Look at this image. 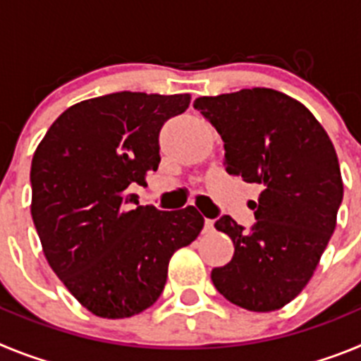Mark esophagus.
I'll use <instances>...</instances> for the list:
<instances>
[{"mask_svg": "<svg viewBox=\"0 0 361 361\" xmlns=\"http://www.w3.org/2000/svg\"><path fill=\"white\" fill-rule=\"evenodd\" d=\"M215 220H212V219H206L204 220V231L206 233H209V231H213V229H215Z\"/></svg>", "mask_w": 361, "mask_h": 361, "instance_id": "esophagus-1", "label": "esophagus"}]
</instances>
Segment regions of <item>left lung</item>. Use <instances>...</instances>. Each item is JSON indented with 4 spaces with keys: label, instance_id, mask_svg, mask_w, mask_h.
<instances>
[{
    "label": "left lung",
    "instance_id": "8db88e82",
    "mask_svg": "<svg viewBox=\"0 0 361 361\" xmlns=\"http://www.w3.org/2000/svg\"><path fill=\"white\" fill-rule=\"evenodd\" d=\"M224 141L229 175L260 184L245 231L229 215L215 222L233 240L231 262L212 271L231 304L267 312L307 286L336 228L343 183L329 135L302 103L271 88L195 99Z\"/></svg>",
    "mask_w": 361,
    "mask_h": 361
}]
</instances>
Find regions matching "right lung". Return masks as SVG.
Returning <instances> with one entry per match:
<instances>
[{"instance_id": "1", "label": "right lung", "mask_w": 361, "mask_h": 361, "mask_svg": "<svg viewBox=\"0 0 361 361\" xmlns=\"http://www.w3.org/2000/svg\"><path fill=\"white\" fill-rule=\"evenodd\" d=\"M190 94L117 92L54 121L30 168L32 220L59 280L95 317L130 318L157 302L171 255L199 237L193 206H139L130 186L157 171L159 132Z\"/></svg>"}]
</instances>
